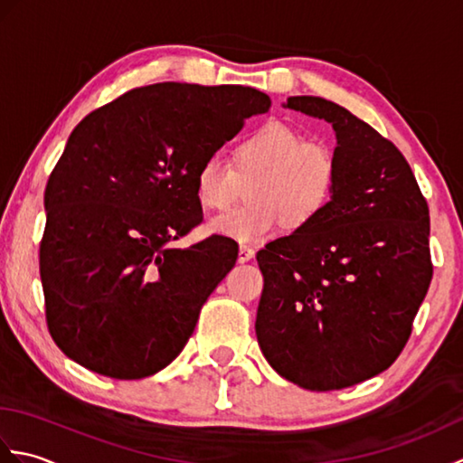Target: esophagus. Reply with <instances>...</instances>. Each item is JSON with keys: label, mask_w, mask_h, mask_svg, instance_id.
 <instances>
[{"label": "esophagus", "mask_w": 463, "mask_h": 463, "mask_svg": "<svg viewBox=\"0 0 463 463\" xmlns=\"http://www.w3.org/2000/svg\"><path fill=\"white\" fill-rule=\"evenodd\" d=\"M250 259H254V249L247 247V244H242L239 250V262H249Z\"/></svg>", "instance_id": "esophagus-1"}]
</instances>
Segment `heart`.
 <instances>
[{
    "label": "heart",
    "mask_w": 463,
    "mask_h": 463,
    "mask_svg": "<svg viewBox=\"0 0 463 463\" xmlns=\"http://www.w3.org/2000/svg\"><path fill=\"white\" fill-rule=\"evenodd\" d=\"M231 166L216 156L194 173V194L204 209H224L249 183V203L211 219L209 229L239 242H257L279 232L308 229L328 209L338 186V156L330 145L304 141L280 121L259 125L237 141Z\"/></svg>",
    "instance_id": "heart-1"
}]
</instances>
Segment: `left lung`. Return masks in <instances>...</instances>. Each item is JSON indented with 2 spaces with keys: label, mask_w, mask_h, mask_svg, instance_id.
Segmentation results:
<instances>
[{
  "label": "left lung",
  "mask_w": 463,
  "mask_h": 463,
  "mask_svg": "<svg viewBox=\"0 0 463 463\" xmlns=\"http://www.w3.org/2000/svg\"><path fill=\"white\" fill-rule=\"evenodd\" d=\"M332 123L338 186L320 219L259 250L257 338L300 388L328 392L390 368L434 274L430 211L398 146L338 103L288 97Z\"/></svg>",
  "instance_id": "obj_1"
}]
</instances>
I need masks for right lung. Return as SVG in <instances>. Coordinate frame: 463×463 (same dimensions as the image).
Returning <instances> with one entry per match:
<instances>
[{
    "label": "right lung",
    "mask_w": 463,
    "mask_h": 463,
    "mask_svg": "<svg viewBox=\"0 0 463 463\" xmlns=\"http://www.w3.org/2000/svg\"><path fill=\"white\" fill-rule=\"evenodd\" d=\"M270 103L242 85L155 83L75 127L49 175L39 244L47 328L69 358L139 380L179 356L239 257L219 234L171 247L203 222L194 173Z\"/></svg>",
    "instance_id": "right-lung-1"
}]
</instances>
